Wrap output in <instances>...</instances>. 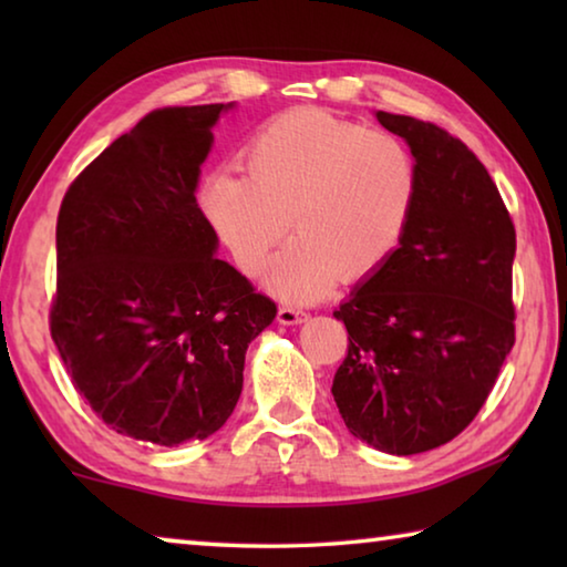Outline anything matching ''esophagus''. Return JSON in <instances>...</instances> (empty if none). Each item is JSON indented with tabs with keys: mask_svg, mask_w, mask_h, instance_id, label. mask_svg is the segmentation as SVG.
<instances>
[{
	"mask_svg": "<svg viewBox=\"0 0 567 567\" xmlns=\"http://www.w3.org/2000/svg\"><path fill=\"white\" fill-rule=\"evenodd\" d=\"M277 320H280L282 324H297V322L307 320V312L295 305H282L280 310H277Z\"/></svg>",
	"mask_w": 567,
	"mask_h": 567,
	"instance_id": "esophagus-1",
	"label": "esophagus"
}]
</instances>
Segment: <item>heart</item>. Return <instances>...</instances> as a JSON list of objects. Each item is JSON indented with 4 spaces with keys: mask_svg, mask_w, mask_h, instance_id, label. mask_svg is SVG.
<instances>
[{
    "mask_svg": "<svg viewBox=\"0 0 567 567\" xmlns=\"http://www.w3.org/2000/svg\"><path fill=\"white\" fill-rule=\"evenodd\" d=\"M417 197V167L385 130L295 110L270 120L243 150V175L219 169L203 205L245 275H260L287 227L267 285L312 300L332 282L375 272L400 245Z\"/></svg>",
    "mask_w": 567,
    "mask_h": 567,
    "instance_id": "1",
    "label": "heart"
}]
</instances>
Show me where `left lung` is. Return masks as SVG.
<instances>
[{"mask_svg": "<svg viewBox=\"0 0 567 567\" xmlns=\"http://www.w3.org/2000/svg\"><path fill=\"white\" fill-rule=\"evenodd\" d=\"M408 140L417 197L400 247L334 318L348 354L332 395L354 437L390 455L450 443L515 344V225L483 162L447 130L378 112Z\"/></svg>", "mask_w": 567, "mask_h": 567, "instance_id": "8db88e82", "label": "left lung"}]
</instances>
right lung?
Here are the masks:
<instances>
[{
  "mask_svg": "<svg viewBox=\"0 0 567 567\" xmlns=\"http://www.w3.org/2000/svg\"><path fill=\"white\" fill-rule=\"evenodd\" d=\"M227 107L145 114L74 177L56 217L50 332L64 368L110 430L165 447L225 425L247 344L277 315L217 260L195 197Z\"/></svg>",
  "mask_w": 567,
  "mask_h": 567,
  "instance_id": "right-lung-1",
  "label": "right lung"
}]
</instances>
